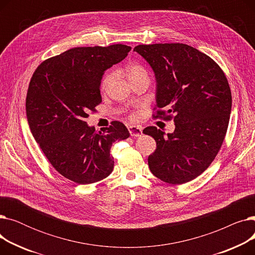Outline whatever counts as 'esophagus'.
<instances>
[{
	"instance_id": "34e87169",
	"label": "esophagus",
	"mask_w": 255,
	"mask_h": 255,
	"mask_svg": "<svg viewBox=\"0 0 255 255\" xmlns=\"http://www.w3.org/2000/svg\"><path fill=\"white\" fill-rule=\"evenodd\" d=\"M128 130L131 136H134V137H138L142 134V128L139 126H128Z\"/></svg>"
}]
</instances>
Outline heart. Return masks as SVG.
<instances>
[{
	"mask_svg": "<svg viewBox=\"0 0 255 255\" xmlns=\"http://www.w3.org/2000/svg\"><path fill=\"white\" fill-rule=\"evenodd\" d=\"M126 73H127V77H128L129 80L137 78V77H141V76L149 77L148 71L145 70L144 67L140 64H137V63H133V64L129 65L127 67V69H126ZM114 77H115V72L114 71L106 73L103 76V78L101 79V84H100L101 91H105L107 88H109V86L113 82ZM132 118H134V116H132Z\"/></svg>",
	"mask_w": 255,
	"mask_h": 255,
	"instance_id": "obj_1",
	"label": "heart"
}]
</instances>
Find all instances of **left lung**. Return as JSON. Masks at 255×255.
<instances>
[{"label": "left lung", "instance_id": "8db88e82", "mask_svg": "<svg viewBox=\"0 0 255 255\" xmlns=\"http://www.w3.org/2000/svg\"><path fill=\"white\" fill-rule=\"evenodd\" d=\"M134 51L155 72L153 118L176 124L167 137L155 126L143 129L156 141L150 170L168 184L190 182L211 165L225 138L232 111L229 82L215 61L187 44H140Z\"/></svg>", "mask_w": 255, "mask_h": 255}]
</instances>
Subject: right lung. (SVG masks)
<instances>
[{"instance_id": "right-lung-1", "label": "right lung", "mask_w": 255, "mask_h": 255, "mask_svg": "<svg viewBox=\"0 0 255 255\" xmlns=\"http://www.w3.org/2000/svg\"><path fill=\"white\" fill-rule=\"evenodd\" d=\"M130 49L124 44L71 48L43 61L30 80L25 112L32 134L52 167L76 184L109 177L113 143L130 136L119 121L102 131L85 121L102 101L103 72L123 61Z\"/></svg>"}]
</instances>
